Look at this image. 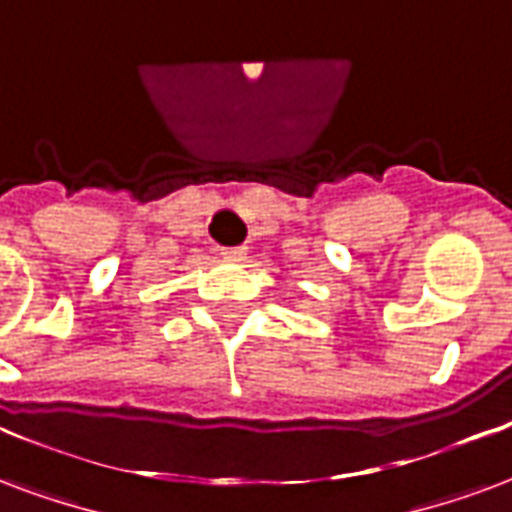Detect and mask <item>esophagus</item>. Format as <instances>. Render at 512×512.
Segmentation results:
<instances>
[{"label": "esophagus", "mask_w": 512, "mask_h": 512, "mask_svg": "<svg viewBox=\"0 0 512 512\" xmlns=\"http://www.w3.org/2000/svg\"><path fill=\"white\" fill-rule=\"evenodd\" d=\"M222 257H227V260H244L246 246H225V249H222Z\"/></svg>", "instance_id": "obj_1"}]
</instances>
